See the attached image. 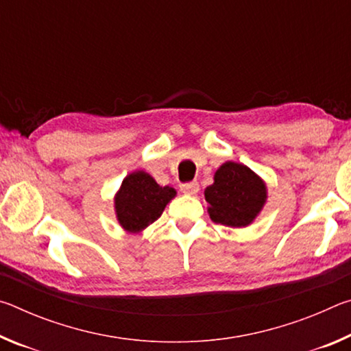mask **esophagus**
Instances as JSON below:
<instances>
[{"instance_id": "obj_1", "label": "esophagus", "mask_w": 351, "mask_h": 351, "mask_svg": "<svg viewBox=\"0 0 351 351\" xmlns=\"http://www.w3.org/2000/svg\"><path fill=\"white\" fill-rule=\"evenodd\" d=\"M181 190L186 195H195L199 190V184L197 181H192V182H186V184H181Z\"/></svg>"}]
</instances>
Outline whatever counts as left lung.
Listing matches in <instances>:
<instances>
[{
    "label": "left lung",
    "instance_id": "1",
    "mask_svg": "<svg viewBox=\"0 0 351 351\" xmlns=\"http://www.w3.org/2000/svg\"><path fill=\"white\" fill-rule=\"evenodd\" d=\"M209 215L218 224L241 228L257 217L266 199L263 181L243 164L226 162L217 170L215 182L206 189Z\"/></svg>",
    "mask_w": 351,
    "mask_h": 351
}]
</instances>
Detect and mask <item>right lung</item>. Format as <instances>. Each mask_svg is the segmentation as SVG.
Instances as JSON below:
<instances>
[{
  "label": "right lung",
  "mask_w": 351,
  "mask_h": 351,
  "mask_svg": "<svg viewBox=\"0 0 351 351\" xmlns=\"http://www.w3.org/2000/svg\"><path fill=\"white\" fill-rule=\"evenodd\" d=\"M175 195V189L161 187L145 171H134L123 180L116 197L119 223L130 232H139L161 217Z\"/></svg>",
  "instance_id": "add662e5"
}]
</instances>
